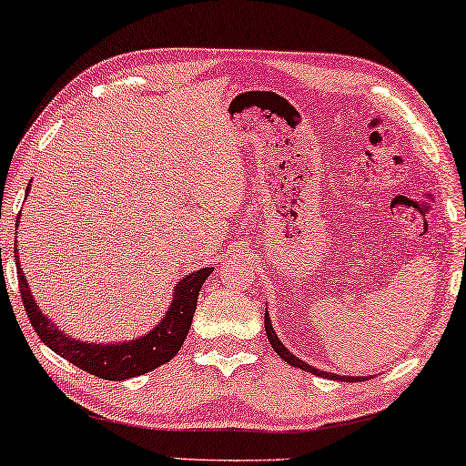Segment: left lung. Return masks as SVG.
<instances>
[{
  "instance_id": "left-lung-1",
  "label": "left lung",
  "mask_w": 466,
  "mask_h": 466,
  "mask_svg": "<svg viewBox=\"0 0 466 466\" xmlns=\"http://www.w3.org/2000/svg\"><path fill=\"white\" fill-rule=\"evenodd\" d=\"M265 334H268V339H269V344H271V349L276 350L278 354H279V359H284L288 365H292V367H299V369H302V371H309V373H313V375H319V378H328V380H336V381H367L369 378H350V375H338V373H328V371H319V369H315V367H311L309 363H305V360H300L297 354H292L290 350L286 349V346L282 344V339L278 338V334H276V329H273V326H271V319H269V313H268V309H265Z\"/></svg>"
}]
</instances>
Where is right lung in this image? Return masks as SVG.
Segmentation results:
<instances>
[{"instance_id":"obj_1","label":"right lung","mask_w":466,"mask_h":466,"mask_svg":"<svg viewBox=\"0 0 466 466\" xmlns=\"http://www.w3.org/2000/svg\"><path fill=\"white\" fill-rule=\"evenodd\" d=\"M28 190H31V184H28L26 195ZM14 255H16L22 305L26 309V315L33 323L36 336H39L56 354H60L66 360H70L72 365H76L78 369H83V371L95 375V378L109 381H122L137 378V375H145L153 371V369H157L159 365L167 363V360H172L176 354H178L184 338H187L190 329V323H193L198 290H201L205 279L209 278L213 271V268H203L184 276L180 282L174 286L172 302H169L166 315H161L157 326L151 328L147 334L140 338L122 339V342L101 344L83 342V339L68 336L60 326H56V323L41 311L33 297L31 288H28V279L25 273H22V265L18 263V250Z\"/></svg>"}]
</instances>
